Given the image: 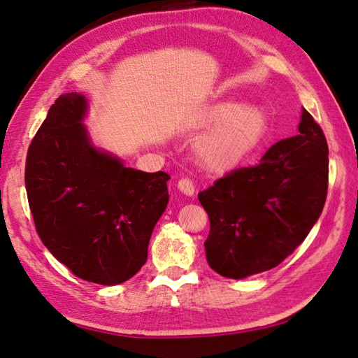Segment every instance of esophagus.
I'll return each mask as SVG.
<instances>
[{
    "label": "esophagus",
    "mask_w": 358,
    "mask_h": 358,
    "mask_svg": "<svg viewBox=\"0 0 358 358\" xmlns=\"http://www.w3.org/2000/svg\"><path fill=\"white\" fill-rule=\"evenodd\" d=\"M177 187L187 196H192L195 194V185L191 178H180Z\"/></svg>",
    "instance_id": "34e87169"
}]
</instances>
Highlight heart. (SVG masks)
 I'll return each instance as SVG.
<instances>
[{"mask_svg":"<svg viewBox=\"0 0 358 358\" xmlns=\"http://www.w3.org/2000/svg\"><path fill=\"white\" fill-rule=\"evenodd\" d=\"M208 123L218 126L199 143L196 154L210 171H226L252 150L268 126L264 112L254 106L241 108L237 103H223L212 108Z\"/></svg>","mask_w":358,"mask_h":358,"instance_id":"heart-1","label":"heart"}]
</instances>
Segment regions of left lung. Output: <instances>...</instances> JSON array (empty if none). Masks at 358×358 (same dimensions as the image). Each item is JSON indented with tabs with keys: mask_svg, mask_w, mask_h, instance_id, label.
<instances>
[{
	"mask_svg": "<svg viewBox=\"0 0 358 358\" xmlns=\"http://www.w3.org/2000/svg\"><path fill=\"white\" fill-rule=\"evenodd\" d=\"M299 132L273 144L257 166L226 173L199 194L210 223L206 260L220 275L240 280L275 268L320 217L328 143L306 109Z\"/></svg>",
	"mask_w": 358,
	"mask_h": 358,
	"instance_id": "obj_1",
	"label": "left lung"
}]
</instances>
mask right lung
Instances as JSON below:
<instances>
[{"instance_id": "add662e5", "label": "right lung", "mask_w": 358, "mask_h": 358, "mask_svg": "<svg viewBox=\"0 0 358 358\" xmlns=\"http://www.w3.org/2000/svg\"><path fill=\"white\" fill-rule=\"evenodd\" d=\"M86 112L77 92L52 104L27 150V200L50 254L77 277L113 286L146 263L171 177L135 171L95 149L81 123Z\"/></svg>"}]
</instances>
